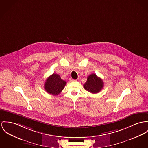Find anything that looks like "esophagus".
<instances>
[{"label":"esophagus","instance_id":"esophagus-1","mask_svg":"<svg viewBox=\"0 0 148 148\" xmlns=\"http://www.w3.org/2000/svg\"><path fill=\"white\" fill-rule=\"evenodd\" d=\"M69 80H70V82H74V81H76V80L73 79H71V78H70V79H69Z\"/></svg>","mask_w":148,"mask_h":148}]
</instances>
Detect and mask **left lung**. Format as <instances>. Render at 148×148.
<instances>
[{"label":"left lung","mask_w":148,"mask_h":148,"mask_svg":"<svg viewBox=\"0 0 148 148\" xmlns=\"http://www.w3.org/2000/svg\"><path fill=\"white\" fill-rule=\"evenodd\" d=\"M83 87L86 90L92 93H97L101 91L103 87V82L95 74H92L88 77Z\"/></svg>","instance_id":"obj_1"}]
</instances>
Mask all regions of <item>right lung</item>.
<instances>
[{"label": "right lung", "mask_w": 148, "mask_h": 148, "mask_svg": "<svg viewBox=\"0 0 148 148\" xmlns=\"http://www.w3.org/2000/svg\"><path fill=\"white\" fill-rule=\"evenodd\" d=\"M66 84V82L62 79L59 75L53 73L46 80L45 89L47 93L56 96L63 90Z\"/></svg>", "instance_id": "add662e5"}]
</instances>
